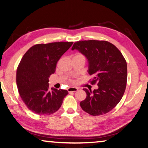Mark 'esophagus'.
Returning <instances> with one entry per match:
<instances>
[{
	"label": "esophagus",
	"mask_w": 148,
	"mask_h": 148,
	"mask_svg": "<svg viewBox=\"0 0 148 148\" xmlns=\"http://www.w3.org/2000/svg\"><path fill=\"white\" fill-rule=\"evenodd\" d=\"M69 92H75L78 90V88L76 87H69L68 89H67Z\"/></svg>",
	"instance_id": "obj_1"
}]
</instances>
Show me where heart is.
<instances>
[{
  "label": "heart",
  "mask_w": 148,
  "mask_h": 148,
  "mask_svg": "<svg viewBox=\"0 0 148 148\" xmlns=\"http://www.w3.org/2000/svg\"><path fill=\"white\" fill-rule=\"evenodd\" d=\"M75 56H81V57H84V56L82 55V54H77Z\"/></svg>",
  "instance_id": "obj_1"
}]
</instances>
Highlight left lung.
<instances>
[{"instance_id":"8db88e82","label":"left lung","mask_w":148,"mask_h":148,"mask_svg":"<svg viewBox=\"0 0 148 148\" xmlns=\"http://www.w3.org/2000/svg\"><path fill=\"white\" fill-rule=\"evenodd\" d=\"M77 49L86 57L88 73L93 77L90 84H97L93 91L83 88L85 100L80 103L84 111L93 116L111 111L123 97L127 82V64L120 50L107 41L85 40L74 43Z\"/></svg>"}]
</instances>
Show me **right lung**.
Segmentation results:
<instances>
[{
  "instance_id": "right-lung-1",
  "label": "right lung",
  "mask_w": 148,
  "mask_h": 148,
  "mask_svg": "<svg viewBox=\"0 0 148 148\" xmlns=\"http://www.w3.org/2000/svg\"><path fill=\"white\" fill-rule=\"evenodd\" d=\"M73 42H54L33 46L25 53L16 70V85L27 108L38 115H49L58 111L66 90L49 88V77L57 62Z\"/></svg>"
}]
</instances>
